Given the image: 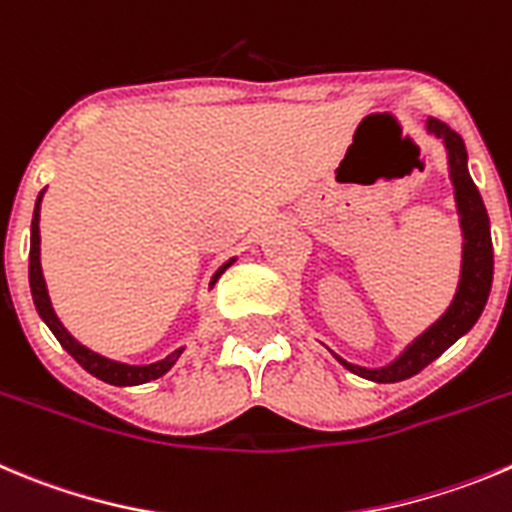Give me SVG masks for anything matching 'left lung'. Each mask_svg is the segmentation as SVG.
Here are the masks:
<instances>
[{"label":"left lung","mask_w":512,"mask_h":512,"mask_svg":"<svg viewBox=\"0 0 512 512\" xmlns=\"http://www.w3.org/2000/svg\"><path fill=\"white\" fill-rule=\"evenodd\" d=\"M429 134L442 139L444 147L449 152V175H452L454 198H457L459 220H462L464 233V253H462V279H459L457 297H454L452 307L442 314V320L437 325H431L421 337L411 342L406 353L391 363L388 368L368 370L358 368V365L345 363L340 360L350 373L368 378L375 383H398L406 381L411 375L421 373L429 363L439 358L447 348H452L454 342L470 332L472 325L480 320L482 309H485L487 297H490L492 287V238H490V218H487L485 203L480 198V190L472 182L470 172H467V149H464L462 137L457 131L449 129L447 124L437 119L426 121Z\"/></svg>","instance_id":"1"}]
</instances>
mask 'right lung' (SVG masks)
Masks as SVG:
<instances>
[{
    "mask_svg": "<svg viewBox=\"0 0 512 512\" xmlns=\"http://www.w3.org/2000/svg\"><path fill=\"white\" fill-rule=\"evenodd\" d=\"M45 192V190H42ZM42 192L37 195V203H35V215H32V236H30V289H32V299H35V307L40 312V317L45 320V325L53 330V335L58 337V342L68 350L70 355L75 358V363L83 365L91 375L101 378V381L111 383V386H139V383H147L164 375L167 370L175 365V360L180 358L182 350H175L172 355H167L164 360L152 365H124V363H114L109 358H101V355L91 353L88 348H83L81 342H75V337L68 335L60 320L55 317L53 307H50V297H48V289H45V279H42V269H40V200H42ZM233 261L223 266L218 274L213 276V284L218 281V276L223 274Z\"/></svg>",
    "mask_w": 512,
    "mask_h": 512,
    "instance_id": "right-lung-1",
    "label": "right lung"
}]
</instances>
